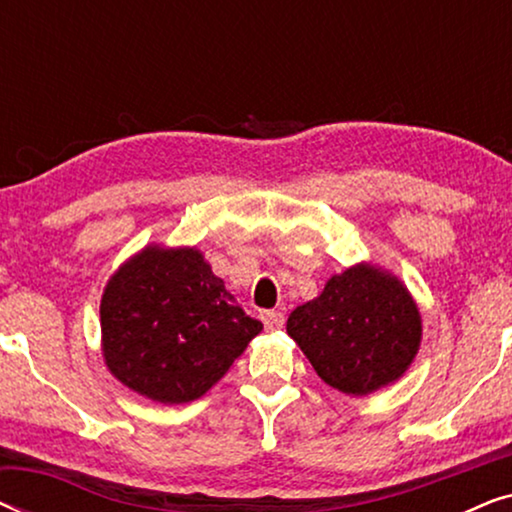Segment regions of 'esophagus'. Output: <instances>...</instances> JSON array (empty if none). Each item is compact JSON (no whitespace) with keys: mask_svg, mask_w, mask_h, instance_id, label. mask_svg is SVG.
<instances>
[{"mask_svg":"<svg viewBox=\"0 0 512 512\" xmlns=\"http://www.w3.org/2000/svg\"><path fill=\"white\" fill-rule=\"evenodd\" d=\"M261 321H263V326L265 328H282L284 326V314L282 312H277V310H268V312H263L261 314Z\"/></svg>","mask_w":512,"mask_h":512,"instance_id":"34e87169","label":"esophagus"}]
</instances>
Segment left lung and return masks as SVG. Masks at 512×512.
<instances>
[{
    "label": "left lung",
    "instance_id": "left-lung-1",
    "mask_svg": "<svg viewBox=\"0 0 512 512\" xmlns=\"http://www.w3.org/2000/svg\"><path fill=\"white\" fill-rule=\"evenodd\" d=\"M286 333L328 387L366 396L408 370L422 340V319L396 277L354 265L328 279L319 298L296 307Z\"/></svg>",
    "mask_w": 512,
    "mask_h": 512
}]
</instances>
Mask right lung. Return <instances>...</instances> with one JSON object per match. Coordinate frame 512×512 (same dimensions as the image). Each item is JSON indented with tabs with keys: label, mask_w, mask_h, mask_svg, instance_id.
Instances as JSON below:
<instances>
[{
	"label": "right lung",
	"mask_w": 512,
	"mask_h": 512,
	"mask_svg": "<svg viewBox=\"0 0 512 512\" xmlns=\"http://www.w3.org/2000/svg\"><path fill=\"white\" fill-rule=\"evenodd\" d=\"M100 317L111 373L170 405L212 389L263 328L195 249L137 254L109 279Z\"/></svg>",
	"instance_id": "obj_1"
}]
</instances>
